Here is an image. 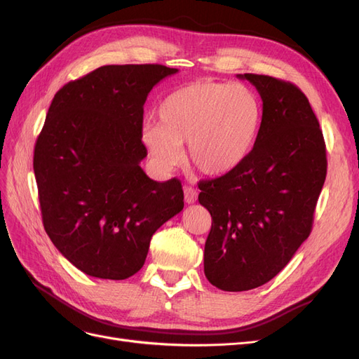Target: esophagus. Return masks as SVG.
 <instances>
[{"label":"esophagus","instance_id":"1","mask_svg":"<svg viewBox=\"0 0 359 359\" xmlns=\"http://www.w3.org/2000/svg\"><path fill=\"white\" fill-rule=\"evenodd\" d=\"M184 199H186L187 203H194L198 201V191L194 190L193 187L186 186V187H184Z\"/></svg>","mask_w":359,"mask_h":359}]
</instances>
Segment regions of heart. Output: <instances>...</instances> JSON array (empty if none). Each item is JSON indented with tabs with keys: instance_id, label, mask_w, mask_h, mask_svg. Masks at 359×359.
<instances>
[{
	"instance_id": "1",
	"label": "heart",
	"mask_w": 359,
	"mask_h": 359,
	"mask_svg": "<svg viewBox=\"0 0 359 359\" xmlns=\"http://www.w3.org/2000/svg\"><path fill=\"white\" fill-rule=\"evenodd\" d=\"M158 121L142 127V142L161 169L187 158L205 175L222 177L240 168L252 151L262 123L257 95L243 83L201 81L169 94Z\"/></svg>"
}]
</instances>
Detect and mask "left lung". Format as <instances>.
I'll list each match as a JSON object with an SVG mask.
<instances>
[{
    "label": "left lung",
    "mask_w": 359,
    "mask_h": 359,
    "mask_svg": "<svg viewBox=\"0 0 359 359\" xmlns=\"http://www.w3.org/2000/svg\"><path fill=\"white\" fill-rule=\"evenodd\" d=\"M256 86L262 123L243 165L199 182L212 224L203 271L210 283L243 292L274 278L311 232L327 177L319 121L298 86L265 74H238Z\"/></svg>",
    "instance_id": "obj_1"
}]
</instances>
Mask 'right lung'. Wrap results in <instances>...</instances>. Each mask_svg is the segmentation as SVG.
Returning a JSON list of instances; mask_svg holds the SVG:
<instances>
[{
  "label": "right lung",
  "mask_w": 359,
  "mask_h": 359,
  "mask_svg": "<svg viewBox=\"0 0 359 359\" xmlns=\"http://www.w3.org/2000/svg\"><path fill=\"white\" fill-rule=\"evenodd\" d=\"M178 69L103 66L55 94L34 148L45 231L82 273L124 280L144 266L151 236L184 208L181 182L151 180L140 161L144 104Z\"/></svg>",
  "instance_id": "1"
}]
</instances>
